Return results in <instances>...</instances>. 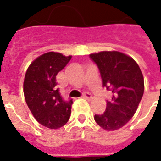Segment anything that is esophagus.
I'll return each instance as SVG.
<instances>
[{
  "label": "esophagus",
  "instance_id": "1",
  "mask_svg": "<svg viewBox=\"0 0 161 161\" xmlns=\"http://www.w3.org/2000/svg\"><path fill=\"white\" fill-rule=\"evenodd\" d=\"M83 98H85V99H88V100H90V99H92V95H91L89 93H84L83 94Z\"/></svg>",
  "mask_w": 161,
  "mask_h": 161
}]
</instances>
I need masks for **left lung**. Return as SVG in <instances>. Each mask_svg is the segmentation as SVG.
<instances>
[{
    "mask_svg": "<svg viewBox=\"0 0 161 161\" xmlns=\"http://www.w3.org/2000/svg\"><path fill=\"white\" fill-rule=\"evenodd\" d=\"M89 57L99 69L103 87L111 93L105 112L94 115V120L104 130H119L132 119L143 97L141 70L132 58L120 52H100Z\"/></svg>",
    "mask_w": 161,
    "mask_h": 161,
    "instance_id": "8db88e82",
    "label": "left lung"
}]
</instances>
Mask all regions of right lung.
Returning a JSON list of instances; mask_svg holds the SVG:
<instances>
[{
	"label": "right lung",
	"mask_w": 161,
	"mask_h": 161,
	"mask_svg": "<svg viewBox=\"0 0 161 161\" xmlns=\"http://www.w3.org/2000/svg\"><path fill=\"white\" fill-rule=\"evenodd\" d=\"M71 58L54 52L42 54L30 64L24 78V96L29 109L39 124L52 130L66 125L70 118L73 100L63 99L56 77Z\"/></svg>",
	"instance_id": "obj_1"
}]
</instances>
